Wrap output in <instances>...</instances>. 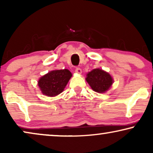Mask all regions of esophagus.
Here are the masks:
<instances>
[{"label":"esophagus","mask_w":153,"mask_h":153,"mask_svg":"<svg viewBox=\"0 0 153 153\" xmlns=\"http://www.w3.org/2000/svg\"><path fill=\"white\" fill-rule=\"evenodd\" d=\"M75 72L77 73V74H81V72H82V70H81V68H76V69H75Z\"/></svg>","instance_id":"34e87169"}]
</instances>
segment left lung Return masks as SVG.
<instances>
[{"label":"left lung","instance_id":"8db88e82","mask_svg":"<svg viewBox=\"0 0 153 153\" xmlns=\"http://www.w3.org/2000/svg\"><path fill=\"white\" fill-rule=\"evenodd\" d=\"M87 82L97 93H105L113 83V79L108 73L100 69H95L87 74Z\"/></svg>","mask_w":153,"mask_h":153}]
</instances>
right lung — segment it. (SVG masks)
<instances>
[{"mask_svg":"<svg viewBox=\"0 0 153 153\" xmlns=\"http://www.w3.org/2000/svg\"><path fill=\"white\" fill-rule=\"evenodd\" d=\"M72 76V73L67 69L53 70L41 77L38 85L44 95L53 97L63 91Z\"/></svg>","mask_w":153,"mask_h":153,"instance_id":"1","label":"right lung"}]
</instances>
